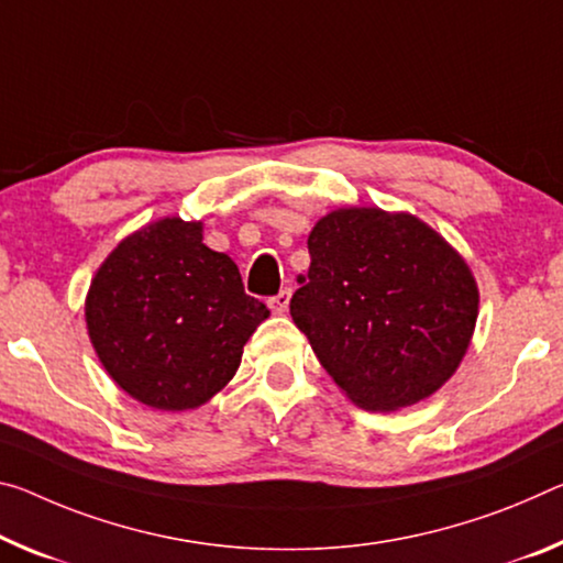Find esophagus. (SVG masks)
Masks as SVG:
<instances>
[{"mask_svg":"<svg viewBox=\"0 0 563 563\" xmlns=\"http://www.w3.org/2000/svg\"><path fill=\"white\" fill-rule=\"evenodd\" d=\"M267 306H271L273 313L283 316L285 310H288V306H290V288H285V290L278 292V296H273L271 300H267Z\"/></svg>","mask_w":563,"mask_h":563,"instance_id":"obj_1","label":"esophagus"}]
</instances>
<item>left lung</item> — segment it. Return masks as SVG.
Segmentation results:
<instances>
[{"instance_id": "obj_1", "label": "left lung", "mask_w": 563, "mask_h": 563, "mask_svg": "<svg viewBox=\"0 0 563 563\" xmlns=\"http://www.w3.org/2000/svg\"><path fill=\"white\" fill-rule=\"evenodd\" d=\"M290 316L345 396L400 410L433 396L468 351L478 285L466 261L408 212L341 208L308 235Z\"/></svg>"}]
</instances>
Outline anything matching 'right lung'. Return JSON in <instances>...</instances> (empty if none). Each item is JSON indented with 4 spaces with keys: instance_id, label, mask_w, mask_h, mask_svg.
I'll list each match as a JSON object with an SVG mask.
<instances>
[{
    "instance_id": "obj_1",
    "label": "right lung",
    "mask_w": 563,
    "mask_h": 563,
    "mask_svg": "<svg viewBox=\"0 0 563 563\" xmlns=\"http://www.w3.org/2000/svg\"><path fill=\"white\" fill-rule=\"evenodd\" d=\"M271 316L238 265L202 243V222L163 218L107 255L85 300L97 358L124 394L157 410L198 408L235 376Z\"/></svg>"
}]
</instances>
